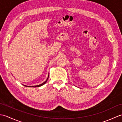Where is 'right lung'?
<instances>
[{
    "label": "right lung",
    "mask_w": 122,
    "mask_h": 122,
    "mask_svg": "<svg viewBox=\"0 0 122 122\" xmlns=\"http://www.w3.org/2000/svg\"><path fill=\"white\" fill-rule=\"evenodd\" d=\"M48 77H49V76H48ZM48 77L47 78V79H46V81L45 82H43V83H42V84H40V85H35V86H26V85H24V86H27V87H39V86H42V85H44L45 84V83H46V81H47V80H48Z\"/></svg>",
    "instance_id": "obj_1"
}]
</instances>
